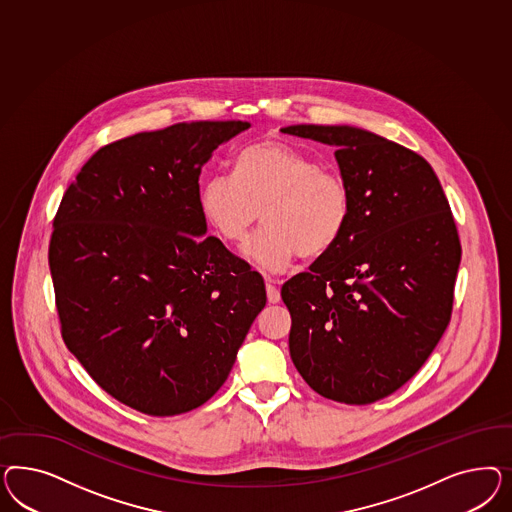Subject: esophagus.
Returning a JSON list of instances; mask_svg holds the SVG:
<instances>
[{
    "label": "esophagus",
    "mask_w": 512,
    "mask_h": 512,
    "mask_svg": "<svg viewBox=\"0 0 512 512\" xmlns=\"http://www.w3.org/2000/svg\"><path fill=\"white\" fill-rule=\"evenodd\" d=\"M276 283H279V279L266 278V298H268L270 304H278L279 300H281Z\"/></svg>",
    "instance_id": "34e87169"
}]
</instances>
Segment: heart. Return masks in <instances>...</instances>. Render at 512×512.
I'll return each mask as SVG.
<instances>
[{"label":"heart","mask_w":512,"mask_h":512,"mask_svg":"<svg viewBox=\"0 0 512 512\" xmlns=\"http://www.w3.org/2000/svg\"><path fill=\"white\" fill-rule=\"evenodd\" d=\"M202 216L229 244L246 242L263 212V233L246 257L283 272L296 255L319 257L336 246L351 216V191L338 172L300 150L259 142L238 152L234 178L210 176L199 189Z\"/></svg>","instance_id":"heart-1"}]
</instances>
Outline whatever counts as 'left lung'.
I'll return each mask as SVG.
<instances>
[{
	"label": "left lung",
	"mask_w": 512,
	"mask_h": 512,
	"mask_svg": "<svg viewBox=\"0 0 512 512\" xmlns=\"http://www.w3.org/2000/svg\"><path fill=\"white\" fill-rule=\"evenodd\" d=\"M281 133L336 146L351 191L336 246L281 287L291 358L328 400L377 402L419 372L449 325L462 259L449 201L424 157L366 129Z\"/></svg>",
	"instance_id": "1"
}]
</instances>
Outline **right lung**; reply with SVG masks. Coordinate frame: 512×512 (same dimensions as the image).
<instances>
[{
  "label": "right lung",
  "instance_id": "1",
  "mask_svg": "<svg viewBox=\"0 0 512 512\" xmlns=\"http://www.w3.org/2000/svg\"><path fill=\"white\" fill-rule=\"evenodd\" d=\"M248 122H191L99 148L67 187L48 264L67 349L152 417L208 402L266 304L263 276L206 234L202 165Z\"/></svg>",
  "mask_w": 512,
  "mask_h": 512
}]
</instances>
